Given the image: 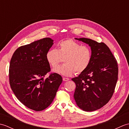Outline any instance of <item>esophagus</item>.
Listing matches in <instances>:
<instances>
[{"label":"esophagus","instance_id":"esophagus-1","mask_svg":"<svg viewBox=\"0 0 129 129\" xmlns=\"http://www.w3.org/2000/svg\"><path fill=\"white\" fill-rule=\"evenodd\" d=\"M62 80H63V81H67L68 80H69V79L68 78L64 77V78H62Z\"/></svg>","mask_w":129,"mask_h":129}]
</instances>
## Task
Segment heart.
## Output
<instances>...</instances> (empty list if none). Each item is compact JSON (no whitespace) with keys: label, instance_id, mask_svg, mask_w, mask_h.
<instances>
[{"label":"heart","instance_id":"heart-1","mask_svg":"<svg viewBox=\"0 0 129 129\" xmlns=\"http://www.w3.org/2000/svg\"><path fill=\"white\" fill-rule=\"evenodd\" d=\"M91 58L90 48L72 39L62 41L58 49H51L46 55V60L52 68H56L64 59L65 64L53 71L65 76L72 75L74 72L79 74L84 72L89 66Z\"/></svg>","mask_w":129,"mask_h":129}]
</instances>
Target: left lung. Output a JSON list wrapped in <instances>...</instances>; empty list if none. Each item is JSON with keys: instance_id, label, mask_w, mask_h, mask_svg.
Masks as SVG:
<instances>
[{"instance_id": "1", "label": "left lung", "mask_w": 129, "mask_h": 129, "mask_svg": "<svg viewBox=\"0 0 129 129\" xmlns=\"http://www.w3.org/2000/svg\"><path fill=\"white\" fill-rule=\"evenodd\" d=\"M88 44L92 52L88 68L72 80L76 84L74 98L81 110L102 108L113 96L118 77V66L110 49L104 43L87 38H75Z\"/></svg>"}]
</instances>
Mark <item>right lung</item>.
Here are the masks:
<instances>
[{
    "mask_svg": "<svg viewBox=\"0 0 129 129\" xmlns=\"http://www.w3.org/2000/svg\"><path fill=\"white\" fill-rule=\"evenodd\" d=\"M54 40L45 38L21 46L14 53L9 66L10 87L20 102L35 111H42L50 105L62 79L51 74L46 55Z\"/></svg>",
    "mask_w": 129,
    "mask_h": 129,
    "instance_id": "1",
    "label": "right lung"
}]
</instances>
